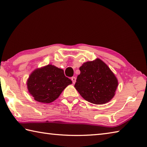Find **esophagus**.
Instances as JSON below:
<instances>
[{
	"label": "esophagus",
	"instance_id": "34e87169",
	"mask_svg": "<svg viewBox=\"0 0 147 147\" xmlns=\"http://www.w3.org/2000/svg\"><path fill=\"white\" fill-rule=\"evenodd\" d=\"M71 80H72V82L74 84L76 83V77H71Z\"/></svg>",
	"mask_w": 147,
	"mask_h": 147
}]
</instances>
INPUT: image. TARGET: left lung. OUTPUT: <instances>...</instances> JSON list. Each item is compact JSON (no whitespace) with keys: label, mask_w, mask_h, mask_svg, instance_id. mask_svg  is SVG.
Masks as SVG:
<instances>
[{"label":"left lung","mask_w":147,"mask_h":147,"mask_svg":"<svg viewBox=\"0 0 147 147\" xmlns=\"http://www.w3.org/2000/svg\"><path fill=\"white\" fill-rule=\"evenodd\" d=\"M79 70L80 74L74 87L84 100L96 105L107 103L112 100L118 80L103 61L97 58L84 63Z\"/></svg>","instance_id":"8db88e82"}]
</instances>
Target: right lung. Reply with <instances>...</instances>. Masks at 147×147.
Segmentation results:
<instances>
[{
	"instance_id": "right-lung-1",
	"label": "right lung",
	"mask_w": 147,
	"mask_h": 147,
	"mask_svg": "<svg viewBox=\"0 0 147 147\" xmlns=\"http://www.w3.org/2000/svg\"><path fill=\"white\" fill-rule=\"evenodd\" d=\"M71 82L65 76L63 70L48 65L33 71L26 84L28 92L35 100L49 103L58 98L66 87Z\"/></svg>"
}]
</instances>
